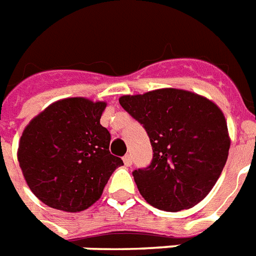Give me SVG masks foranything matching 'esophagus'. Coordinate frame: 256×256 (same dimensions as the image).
<instances>
[{
	"instance_id": "1",
	"label": "esophagus",
	"mask_w": 256,
	"mask_h": 256,
	"mask_svg": "<svg viewBox=\"0 0 256 256\" xmlns=\"http://www.w3.org/2000/svg\"><path fill=\"white\" fill-rule=\"evenodd\" d=\"M124 162L126 166H132V156L130 154H126V156H124Z\"/></svg>"
}]
</instances>
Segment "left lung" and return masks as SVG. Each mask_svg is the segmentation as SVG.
<instances>
[{
    "instance_id": "1",
    "label": "left lung",
    "mask_w": 256,
    "mask_h": 256,
    "mask_svg": "<svg viewBox=\"0 0 256 256\" xmlns=\"http://www.w3.org/2000/svg\"><path fill=\"white\" fill-rule=\"evenodd\" d=\"M120 104L144 126L152 144L150 164L132 171L144 200L170 212L200 202L228 156L222 110L204 96L170 88L124 96Z\"/></svg>"
}]
</instances>
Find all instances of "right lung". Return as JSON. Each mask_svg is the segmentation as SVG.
Returning <instances> with one entry per match:
<instances>
[{"mask_svg":"<svg viewBox=\"0 0 256 256\" xmlns=\"http://www.w3.org/2000/svg\"><path fill=\"white\" fill-rule=\"evenodd\" d=\"M104 108L80 96L57 100L22 132L18 162L30 190L49 207L85 210L124 164L108 150L112 136L100 122Z\"/></svg>","mask_w":256,"mask_h":256,"instance_id":"1","label":"right lung"}]
</instances>
